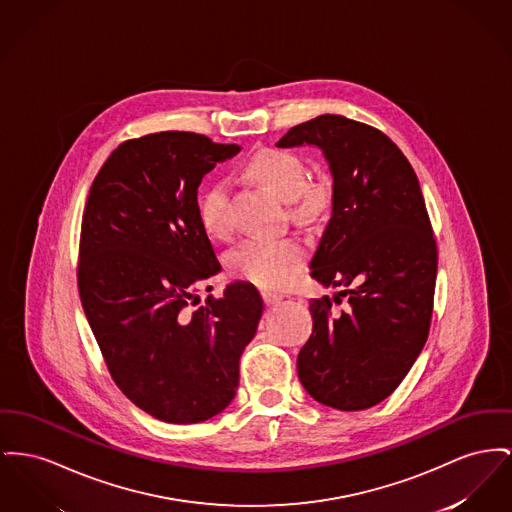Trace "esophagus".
Instances as JSON below:
<instances>
[{
	"label": "esophagus",
	"instance_id": "obj_1",
	"mask_svg": "<svg viewBox=\"0 0 512 512\" xmlns=\"http://www.w3.org/2000/svg\"><path fill=\"white\" fill-rule=\"evenodd\" d=\"M261 298L265 301V305H274V303H278V301H282V294H276V292H269V290H265V292H261Z\"/></svg>",
	"mask_w": 512,
	"mask_h": 512
}]
</instances>
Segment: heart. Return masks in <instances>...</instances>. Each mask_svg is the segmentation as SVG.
Here are the masks:
<instances>
[{"label":"heart","mask_w":512,"mask_h":512,"mask_svg":"<svg viewBox=\"0 0 512 512\" xmlns=\"http://www.w3.org/2000/svg\"><path fill=\"white\" fill-rule=\"evenodd\" d=\"M247 174L278 197L286 199L290 214L301 222H313L331 209L329 178H307L300 154L284 149L255 152L247 162ZM230 189L226 181H212L199 197V218L207 232L218 238L230 236L234 222L230 214ZM305 243L296 236H253L241 241L230 253V269L259 288H282L294 280L305 261Z\"/></svg>","instance_id":"obj_1"}]
</instances>
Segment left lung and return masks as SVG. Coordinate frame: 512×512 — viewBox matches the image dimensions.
Masks as SVG:
<instances>
[{"mask_svg": "<svg viewBox=\"0 0 512 512\" xmlns=\"http://www.w3.org/2000/svg\"><path fill=\"white\" fill-rule=\"evenodd\" d=\"M303 143L325 152L332 172V216L311 276L344 286L346 309L336 313L329 296L309 301L313 332L298 375L317 402L365 410L391 396L427 340L437 243L418 176L383 131L325 114L292 127L276 147Z\"/></svg>", "mask_w": 512, "mask_h": 512, "instance_id": "1", "label": "left lung"}]
</instances>
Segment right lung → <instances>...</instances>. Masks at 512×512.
<instances>
[{"label":"right lung","instance_id":"right-lung-1","mask_svg":"<svg viewBox=\"0 0 512 512\" xmlns=\"http://www.w3.org/2000/svg\"><path fill=\"white\" fill-rule=\"evenodd\" d=\"M241 151L191 131L123 141L92 181L77 284L92 334L121 392L156 420L199 423L236 396L240 358L263 313L234 282L201 303L220 271L197 189Z\"/></svg>","mask_w":512,"mask_h":512}]
</instances>
